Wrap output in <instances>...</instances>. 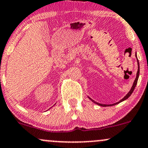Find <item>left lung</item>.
<instances>
[{"instance_id":"8db88e82","label":"left lung","mask_w":148,"mask_h":148,"mask_svg":"<svg viewBox=\"0 0 148 148\" xmlns=\"http://www.w3.org/2000/svg\"><path fill=\"white\" fill-rule=\"evenodd\" d=\"M136 59H137L138 66V71H137V74H136V79H135L134 82V84H133V86H132V87H131V90H129V92H128V93L126 94V95H125V96L124 97V98H123L122 99H121V100H120L119 101H118L117 103H114V104H111V105H105V104H101V103H97V102H95V100H92V99L90 98V97L88 96V98L90 99V100H91L92 102H93L94 103L97 104V105H100V106H102V107H108V106H112V105H117V104L120 103H121V102L124 101V100H126V99L129 98V97L131 96V94H132V92H134V90L135 88H136V84H137V82H138V77H139V74H140V65H139V62H138V58H137V56H136Z\"/></svg>"}]
</instances>
